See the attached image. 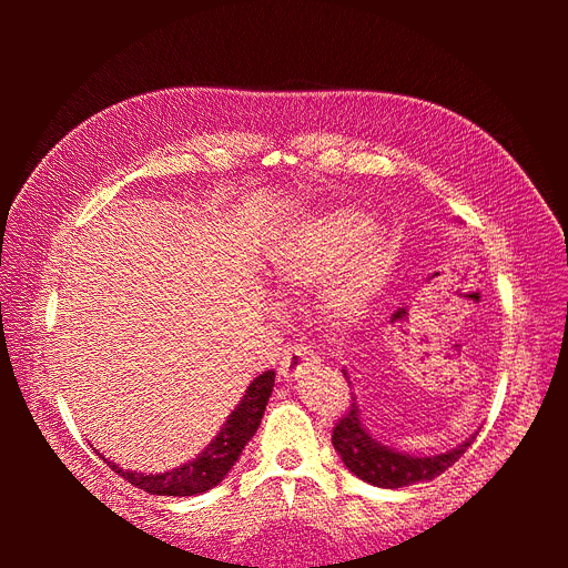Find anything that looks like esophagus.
Wrapping results in <instances>:
<instances>
[{
	"label": "esophagus",
	"instance_id": "obj_1",
	"mask_svg": "<svg viewBox=\"0 0 568 568\" xmlns=\"http://www.w3.org/2000/svg\"><path fill=\"white\" fill-rule=\"evenodd\" d=\"M313 357V351L311 346H305V343H296V346H288L282 355V363H280V376L284 382H291L296 379L301 367L305 359Z\"/></svg>",
	"mask_w": 568,
	"mask_h": 568
}]
</instances>
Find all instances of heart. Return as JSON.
<instances>
[{
    "instance_id": "1",
    "label": "heart",
    "mask_w": 568,
    "mask_h": 568,
    "mask_svg": "<svg viewBox=\"0 0 568 568\" xmlns=\"http://www.w3.org/2000/svg\"><path fill=\"white\" fill-rule=\"evenodd\" d=\"M367 232V217L353 211L307 220L274 257V298L298 303L326 284L324 317L336 326L355 322L379 296L390 267L382 239Z\"/></svg>"
}]
</instances>
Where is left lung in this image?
<instances>
[{"instance_id": "8db88e82", "label": "left lung", "mask_w": 568, "mask_h": 568, "mask_svg": "<svg viewBox=\"0 0 568 568\" xmlns=\"http://www.w3.org/2000/svg\"><path fill=\"white\" fill-rule=\"evenodd\" d=\"M476 434L462 445H457V448L432 457L398 453L367 434V428L359 422V407L355 400L346 409V415L338 419L332 434L334 450L341 455L343 464H346L357 478H363L365 484L379 488H403L419 484V480H432L440 476L464 455V450L469 448Z\"/></svg>"}]
</instances>
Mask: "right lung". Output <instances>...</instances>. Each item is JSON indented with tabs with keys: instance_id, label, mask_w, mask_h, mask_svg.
<instances>
[{
	"instance_id": "1",
	"label": "right lung",
	"mask_w": 568,
	"mask_h": 568,
	"mask_svg": "<svg viewBox=\"0 0 568 568\" xmlns=\"http://www.w3.org/2000/svg\"><path fill=\"white\" fill-rule=\"evenodd\" d=\"M274 386V372L267 369L261 376H255L251 386L246 388L242 403H239L227 422L222 424L220 434L209 443L196 459L180 464L178 469L165 471V474H136L120 469L115 462H106L109 467L130 480L132 486L142 488L151 495H201L205 490L215 488L222 478L227 476V471L234 467V462L242 455L244 445L255 436L257 426H261V419L265 415V405L272 395ZM101 459L104 455L97 453Z\"/></svg>"
}]
</instances>
